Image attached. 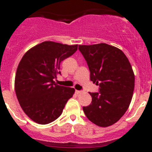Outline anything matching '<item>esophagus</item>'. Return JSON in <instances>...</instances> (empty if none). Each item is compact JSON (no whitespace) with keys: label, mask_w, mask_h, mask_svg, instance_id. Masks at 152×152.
I'll use <instances>...</instances> for the list:
<instances>
[{"label":"esophagus","mask_w":152,"mask_h":152,"mask_svg":"<svg viewBox=\"0 0 152 152\" xmlns=\"http://www.w3.org/2000/svg\"><path fill=\"white\" fill-rule=\"evenodd\" d=\"M75 92H76V94H80V93H81V91H75Z\"/></svg>","instance_id":"34e87169"}]
</instances>
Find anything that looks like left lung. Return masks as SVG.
Returning <instances> with one entry per match:
<instances>
[{
    "label": "left lung",
    "mask_w": 152,
    "mask_h": 152,
    "mask_svg": "<svg viewBox=\"0 0 152 152\" xmlns=\"http://www.w3.org/2000/svg\"><path fill=\"white\" fill-rule=\"evenodd\" d=\"M99 93H90L91 103L83 107L90 121L101 127L116 123L128 110L135 87V75L126 55L106 43L79 45Z\"/></svg>",
    "instance_id": "left-lung-1"
}]
</instances>
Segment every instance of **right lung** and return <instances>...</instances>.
Here are the masks:
<instances>
[{
    "label": "right lung",
    "mask_w": 152,
    "mask_h": 152,
    "mask_svg": "<svg viewBox=\"0 0 152 152\" xmlns=\"http://www.w3.org/2000/svg\"><path fill=\"white\" fill-rule=\"evenodd\" d=\"M77 49L45 41L33 47L23 56L15 77V92L24 113L39 124H48L61 116L75 89L58 85L54 81L60 63Z\"/></svg>",
    "instance_id": "add662e5"
}]
</instances>
